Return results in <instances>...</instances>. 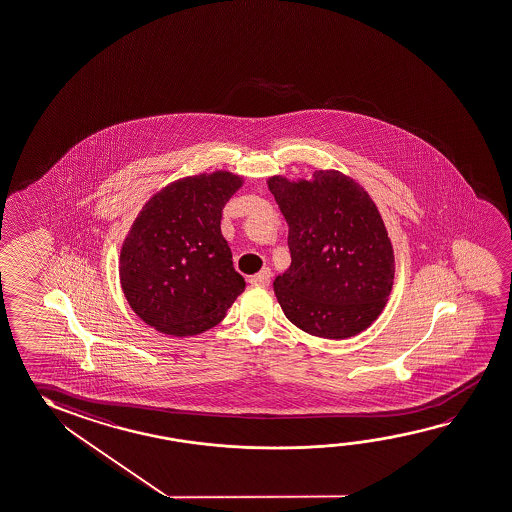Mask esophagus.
I'll list each match as a JSON object with an SVG mask.
<instances>
[{"label": "esophagus", "mask_w": 512, "mask_h": 512, "mask_svg": "<svg viewBox=\"0 0 512 512\" xmlns=\"http://www.w3.org/2000/svg\"><path fill=\"white\" fill-rule=\"evenodd\" d=\"M270 268H263L260 274H254V276L249 277V283L254 284V286H268L270 283Z\"/></svg>", "instance_id": "1"}]
</instances>
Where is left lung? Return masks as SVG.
Returning a JSON list of instances; mask_svg holds the SVG:
<instances>
[{
	"label": "left lung",
	"mask_w": 512,
	"mask_h": 512,
	"mask_svg": "<svg viewBox=\"0 0 512 512\" xmlns=\"http://www.w3.org/2000/svg\"><path fill=\"white\" fill-rule=\"evenodd\" d=\"M267 183L288 222L292 265L274 281L284 315L327 340L365 331L381 315L395 277L393 245L372 197L340 171Z\"/></svg>",
	"instance_id": "left-lung-1"
}]
</instances>
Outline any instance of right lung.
I'll return each mask as SVG.
<instances>
[{
  "instance_id": "right-lung-1",
  "label": "right lung",
  "mask_w": 512,
  "mask_h": 512,
  "mask_svg": "<svg viewBox=\"0 0 512 512\" xmlns=\"http://www.w3.org/2000/svg\"><path fill=\"white\" fill-rule=\"evenodd\" d=\"M244 179L217 171L178 179L153 195L121 249L122 292L156 331L194 336L211 329L244 292V277L220 233L222 210Z\"/></svg>"
}]
</instances>
